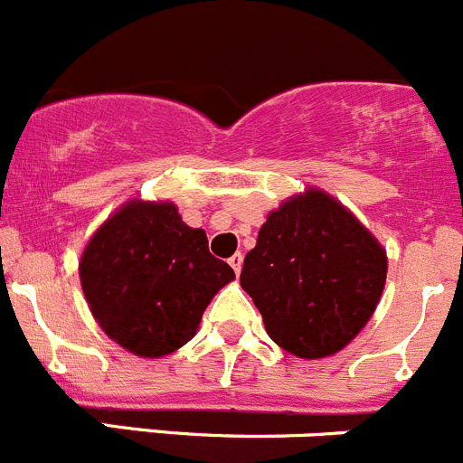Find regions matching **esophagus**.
<instances>
[{"label": "esophagus", "mask_w": 463, "mask_h": 463, "mask_svg": "<svg viewBox=\"0 0 463 463\" xmlns=\"http://www.w3.org/2000/svg\"><path fill=\"white\" fill-rule=\"evenodd\" d=\"M229 266H232V269H234V273L239 275V273H241V269H243V254L236 252L234 257H232V260H229Z\"/></svg>", "instance_id": "obj_1"}]
</instances>
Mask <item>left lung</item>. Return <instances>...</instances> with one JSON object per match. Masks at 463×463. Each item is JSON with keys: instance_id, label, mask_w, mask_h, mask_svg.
<instances>
[{"instance_id": "obj_1", "label": "left lung", "mask_w": 463, "mask_h": 463, "mask_svg": "<svg viewBox=\"0 0 463 463\" xmlns=\"http://www.w3.org/2000/svg\"><path fill=\"white\" fill-rule=\"evenodd\" d=\"M388 254L345 203L309 185L287 197L245 254L241 287L284 351L319 360L345 349L374 315Z\"/></svg>"}]
</instances>
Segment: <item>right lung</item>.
<instances>
[{
  "label": "right lung",
  "mask_w": 463,
  "mask_h": 463,
  "mask_svg": "<svg viewBox=\"0 0 463 463\" xmlns=\"http://www.w3.org/2000/svg\"><path fill=\"white\" fill-rule=\"evenodd\" d=\"M80 284L96 324L139 358L188 345L203 309L236 278L209 252L203 229L167 199L133 197L100 224L80 257Z\"/></svg>",
  "instance_id": "add662e5"
}]
</instances>
